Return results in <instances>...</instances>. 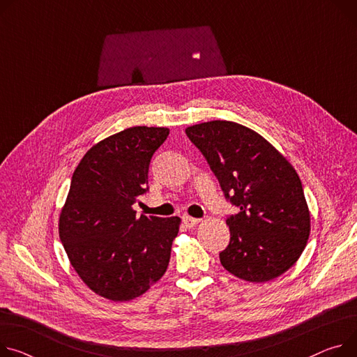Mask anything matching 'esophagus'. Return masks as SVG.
Segmentation results:
<instances>
[{"mask_svg": "<svg viewBox=\"0 0 357 357\" xmlns=\"http://www.w3.org/2000/svg\"><path fill=\"white\" fill-rule=\"evenodd\" d=\"M183 222H184V225H185L188 229H191V227H196L202 220H200V218H195V217H190V215H184V217H183Z\"/></svg>", "mask_w": 357, "mask_h": 357, "instance_id": "1", "label": "esophagus"}]
</instances>
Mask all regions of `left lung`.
<instances>
[{"label":"left lung","mask_w":357,"mask_h":357,"mask_svg":"<svg viewBox=\"0 0 357 357\" xmlns=\"http://www.w3.org/2000/svg\"><path fill=\"white\" fill-rule=\"evenodd\" d=\"M240 211L227 218L230 243L220 253L233 276L266 283L287 271L310 236V211L298 174L264 137L241 124L214 120L185 128Z\"/></svg>","instance_id":"left-lung-1"}]
</instances>
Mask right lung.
Segmentation results:
<instances>
[{"label":"right lung","instance_id":"1","mask_svg":"<svg viewBox=\"0 0 357 357\" xmlns=\"http://www.w3.org/2000/svg\"><path fill=\"white\" fill-rule=\"evenodd\" d=\"M167 127L137 126L94 144L74 170L59 233L79 279L96 294L130 301L166 273L180 217L135 215Z\"/></svg>","mask_w":357,"mask_h":357}]
</instances>
